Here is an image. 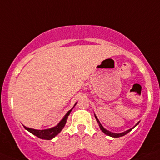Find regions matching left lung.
<instances>
[{
  "instance_id": "1",
  "label": "left lung",
  "mask_w": 160,
  "mask_h": 160,
  "mask_svg": "<svg viewBox=\"0 0 160 160\" xmlns=\"http://www.w3.org/2000/svg\"><path fill=\"white\" fill-rule=\"evenodd\" d=\"M94 116H95V118H96V120H97V122H98V125H99V128H100V129L102 130V131L103 133H104V134H106V135H109V136H111V137H114V138H118V137H121V136H123V135H127V134H128V133H129L130 131H131V130L133 129V128H135V127H136L137 125H138V122H137L136 123V125L135 126V127H134V128H131V129H129V130H128V131H124V132H122V133H118V134H117V133H113V132H111V131H107V129H105V128H103L102 126V124L100 123V122H99V120L98 119V118L97 117H96V115L95 114H94Z\"/></svg>"
}]
</instances>
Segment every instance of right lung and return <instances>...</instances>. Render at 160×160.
<instances>
[{
	"label": "right lung",
	"mask_w": 160,
	"mask_h": 160,
	"mask_svg": "<svg viewBox=\"0 0 160 160\" xmlns=\"http://www.w3.org/2000/svg\"><path fill=\"white\" fill-rule=\"evenodd\" d=\"M76 104H77V102L75 103V105ZM75 105L73 106V107H75ZM72 109L66 113V115H65V116L63 117L62 119L60 121V122H59L56 127H54V128H49V129H46V130H35V129H32V128H26V127H25V126H24V128L27 130L28 131L32 133V135H34L35 136L38 137V138H42V139H46V140H50V139L54 138L56 135H58L59 133L61 132V131L63 129V128H64L65 125H66V120H67L68 116L70 115V112H71Z\"/></svg>",
	"instance_id": "1"
}]
</instances>
